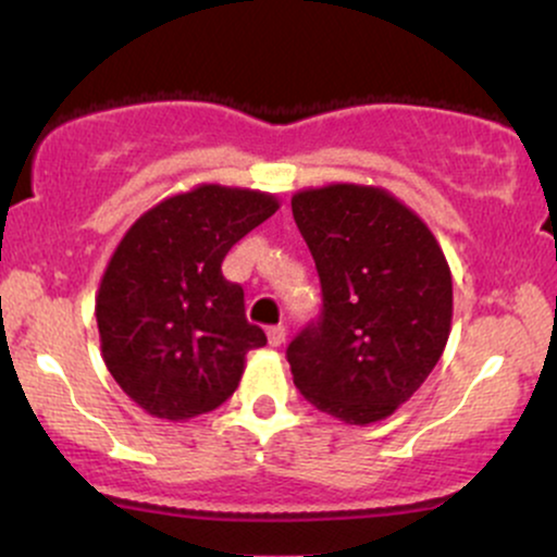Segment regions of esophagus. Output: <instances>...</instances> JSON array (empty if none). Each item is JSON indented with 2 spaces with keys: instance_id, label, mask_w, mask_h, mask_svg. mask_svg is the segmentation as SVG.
I'll return each instance as SVG.
<instances>
[{
  "instance_id": "esophagus-1",
  "label": "esophagus",
  "mask_w": 557,
  "mask_h": 557,
  "mask_svg": "<svg viewBox=\"0 0 557 557\" xmlns=\"http://www.w3.org/2000/svg\"><path fill=\"white\" fill-rule=\"evenodd\" d=\"M285 335H287V330L283 327V324H274V327L267 330V337H270L272 348H280V345L285 343Z\"/></svg>"
}]
</instances>
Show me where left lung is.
Segmentation results:
<instances>
[{
	"instance_id": "obj_1",
	"label": "left lung",
	"mask_w": 557,
	"mask_h": 557,
	"mask_svg": "<svg viewBox=\"0 0 557 557\" xmlns=\"http://www.w3.org/2000/svg\"><path fill=\"white\" fill-rule=\"evenodd\" d=\"M290 207L322 283L319 322L287 345L293 382L345 424L387 419L424 385L450 335L443 248L417 212L374 185L306 188Z\"/></svg>"
}]
</instances>
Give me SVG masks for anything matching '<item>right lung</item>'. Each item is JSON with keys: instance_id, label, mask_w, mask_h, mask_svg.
I'll return each instance as SVG.
<instances>
[{"instance_id": "right-lung-1", "label": "right lung", "mask_w": 557, "mask_h": 557, "mask_svg": "<svg viewBox=\"0 0 557 557\" xmlns=\"http://www.w3.org/2000/svg\"><path fill=\"white\" fill-rule=\"evenodd\" d=\"M277 209L264 190L203 183L159 201L117 243L96 324L107 369L146 413L188 421L214 411L238 387L248 350L267 345L222 261Z\"/></svg>"}]
</instances>
